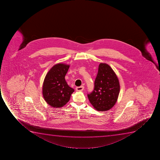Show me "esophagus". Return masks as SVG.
<instances>
[{
    "label": "esophagus",
    "mask_w": 160,
    "mask_h": 160,
    "mask_svg": "<svg viewBox=\"0 0 160 160\" xmlns=\"http://www.w3.org/2000/svg\"><path fill=\"white\" fill-rule=\"evenodd\" d=\"M83 89H84V87L83 86H81L80 87H76V90L78 91V92H81V91H82L83 90Z\"/></svg>",
    "instance_id": "34e87169"
}]
</instances>
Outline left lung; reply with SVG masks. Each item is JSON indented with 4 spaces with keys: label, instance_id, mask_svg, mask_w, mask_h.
Returning a JSON list of instances; mask_svg holds the SVG:
<instances>
[{
    "label": "left lung",
    "instance_id": "8db88e82",
    "mask_svg": "<svg viewBox=\"0 0 160 160\" xmlns=\"http://www.w3.org/2000/svg\"><path fill=\"white\" fill-rule=\"evenodd\" d=\"M120 91L118 79L109 65L100 63L94 90L88 94L89 102L98 111L109 110L116 103Z\"/></svg>",
    "mask_w": 160,
    "mask_h": 160
}]
</instances>
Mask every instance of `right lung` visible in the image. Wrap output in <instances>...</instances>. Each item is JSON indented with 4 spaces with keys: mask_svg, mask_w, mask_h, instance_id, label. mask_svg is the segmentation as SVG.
<instances>
[{
    "mask_svg": "<svg viewBox=\"0 0 160 160\" xmlns=\"http://www.w3.org/2000/svg\"><path fill=\"white\" fill-rule=\"evenodd\" d=\"M70 66L59 63L51 68L44 80L42 93L45 101L53 108L62 107L69 101L73 89L65 79Z\"/></svg>",
    "mask_w": 160,
    "mask_h": 160,
    "instance_id": "add662e5",
    "label": "right lung"
}]
</instances>
